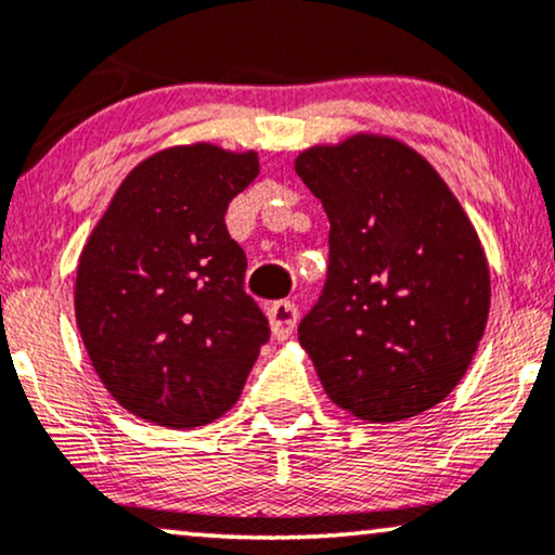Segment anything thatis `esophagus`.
Wrapping results in <instances>:
<instances>
[{
  "mask_svg": "<svg viewBox=\"0 0 555 555\" xmlns=\"http://www.w3.org/2000/svg\"><path fill=\"white\" fill-rule=\"evenodd\" d=\"M268 318H270L272 336H275L278 340H285L295 331V323H298V308L287 300L272 302V306L268 308Z\"/></svg>",
  "mask_w": 555,
  "mask_h": 555,
  "instance_id": "1",
  "label": "esophagus"
}]
</instances>
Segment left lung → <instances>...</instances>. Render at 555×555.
<instances>
[{
	"mask_svg": "<svg viewBox=\"0 0 555 555\" xmlns=\"http://www.w3.org/2000/svg\"><path fill=\"white\" fill-rule=\"evenodd\" d=\"M328 215V278L298 325L333 404L371 424L447 399L480 344L490 268L473 222L427 158L356 133L295 158Z\"/></svg>",
	"mask_w": 555,
	"mask_h": 555,
	"instance_id": "8db88e82",
	"label": "left lung"
}]
</instances>
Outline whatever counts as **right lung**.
Wrapping results in <instances>:
<instances>
[{"mask_svg": "<svg viewBox=\"0 0 555 555\" xmlns=\"http://www.w3.org/2000/svg\"><path fill=\"white\" fill-rule=\"evenodd\" d=\"M257 173L255 151H158L124 179L82 247V344L111 397L141 420L171 429L219 420L268 344V318L245 293L247 257L224 224Z\"/></svg>", "mask_w": 555, "mask_h": 555, "instance_id": "add662e5", "label": "right lung"}]
</instances>
